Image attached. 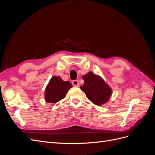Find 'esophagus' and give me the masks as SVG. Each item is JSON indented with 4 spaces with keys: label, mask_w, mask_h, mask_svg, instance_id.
<instances>
[{
    "label": "esophagus",
    "mask_w": 155,
    "mask_h": 155,
    "mask_svg": "<svg viewBox=\"0 0 155 155\" xmlns=\"http://www.w3.org/2000/svg\"><path fill=\"white\" fill-rule=\"evenodd\" d=\"M72 85L74 87H78L79 86V81H78V80H74V81H72Z\"/></svg>",
    "instance_id": "1"
}]
</instances>
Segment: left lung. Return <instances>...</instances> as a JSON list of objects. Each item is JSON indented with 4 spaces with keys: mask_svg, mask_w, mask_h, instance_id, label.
Listing matches in <instances>:
<instances>
[{
    "mask_svg": "<svg viewBox=\"0 0 155 155\" xmlns=\"http://www.w3.org/2000/svg\"><path fill=\"white\" fill-rule=\"evenodd\" d=\"M85 81L81 90L85 93L88 99L96 105H101L109 100L112 89L100 76L88 72L82 76Z\"/></svg>",
    "mask_w": 155,
    "mask_h": 155,
    "instance_id": "8db88e82",
    "label": "left lung"
}]
</instances>
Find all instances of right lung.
<instances>
[{"label": "right lung", "mask_w": 155, "mask_h": 155, "mask_svg": "<svg viewBox=\"0 0 155 155\" xmlns=\"http://www.w3.org/2000/svg\"><path fill=\"white\" fill-rule=\"evenodd\" d=\"M72 87V84L68 81H64L59 76H53L45 88V100L51 104L57 103L64 98Z\"/></svg>", "instance_id": "add662e5"}]
</instances>
